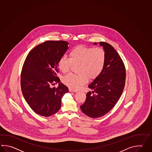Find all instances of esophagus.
Wrapping results in <instances>:
<instances>
[{
	"mask_svg": "<svg viewBox=\"0 0 152 152\" xmlns=\"http://www.w3.org/2000/svg\"><path fill=\"white\" fill-rule=\"evenodd\" d=\"M69 91L70 92H77V91L76 90H75V89H71V88H69Z\"/></svg>",
	"mask_w": 152,
	"mask_h": 152,
	"instance_id": "obj_1",
	"label": "esophagus"
}]
</instances>
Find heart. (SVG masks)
Masks as SVG:
<instances>
[{"instance_id":"b5f03b06","label":"heart","mask_w":152,"mask_h":152,"mask_svg":"<svg viewBox=\"0 0 152 152\" xmlns=\"http://www.w3.org/2000/svg\"><path fill=\"white\" fill-rule=\"evenodd\" d=\"M105 53L101 48H92L84 45L75 47L70 51L69 58L63 56L59 60L58 68L67 72L73 64H78L79 74H69L63 78L64 83L73 89H78L89 79H94L102 71L105 64Z\"/></svg>"}]
</instances>
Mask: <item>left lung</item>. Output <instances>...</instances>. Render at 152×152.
<instances>
[{
  "mask_svg": "<svg viewBox=\"0 0 152 152\" xmlns=\"http://www.w3.org/2000/svg\"><path fill=\"white\" fill-rule=\"evenodd\" d=\"M97 45V43H94ZM105 53V64L101 73L88 86L92 91L80 106L84 114L98 118L108 113L118 102L124 89L126 69L114 48L106 42H99Z\"/></svg>",
  "mask_w": 152,
  "mask_h": 152,
  "instance_id": "left-lung-1",
  "label": "left lung"
}]
</instances>
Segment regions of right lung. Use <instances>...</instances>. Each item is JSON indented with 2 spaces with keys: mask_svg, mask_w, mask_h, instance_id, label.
Listing matches in <instances>:
<instances>
[{
  "mask_svg": "<svg viewBox=\"0 0 152 152\" xmlns=\"http://www.w3.org/2000/svg\"><path fill=\"white\" fill-rule=\"evenodd\" d=\"M63 40L46 41L30 51L21 73V88L25 101L36 114L49 117L59 110L68 88L56 76L59 60L68 49ZM59 83L57 88L50 87Z\"/></svg>",
  "mask_w": 152,
  "mask_h": 152,
  "instance_id": "add662e5",
  "label": "right lung"
}]
</instances>
